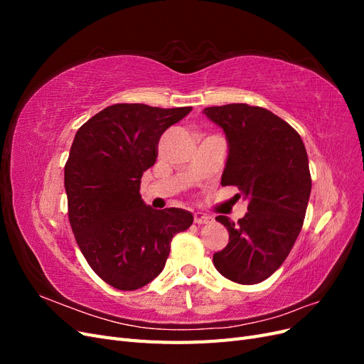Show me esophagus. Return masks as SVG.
<instances>
[{
    "label": "esophagus",
    "mask_w": 364,
    "mask_h": 364,
    "mask_svg": "<svg viewBox=\"0 0 364 364\" xmlns=\"http://www.w3.org/2000/svg\"><path fill=\"white\" fill-rule=\"evenodd\" d=\"M211 222V217L206 215V214H202V213H194V223L197 225H206Z\"/></svg>",
    "instance_id": "1"
}]
</instances>
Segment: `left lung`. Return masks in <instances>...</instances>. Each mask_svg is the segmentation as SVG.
Segmentation results:
<instances>
[{
	"label": "left lung",
	"instance_id": "left-lung-1",
	"mask_svg": "<svg viewBox=\"0 0 364 364\" xmlns=\"http://www.w3.org/2000/svg\"><path fill=\"white\" fill-rule=\"evenodd\" d=\"M225 130L229 144L222 185L249 200L237 223L215 217L229 232L213 262L225 278L258 284L277 272L299 235L311 193L308 156L299 134L259 106L232 103L203 109Z\"/></svg>",
	"mask_w": 364,
	"mask_h": 364
}]
</instances>
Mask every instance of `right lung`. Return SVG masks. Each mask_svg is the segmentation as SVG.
Listing matches in <instances>:
<instances>
[{
    "instance_id": "obj_1",
    "label": "right lung",
    "mask_w": 364,
    "mask_h": 364,
    "mask_svg": "<svg viewBox=\"0 0 364 364\" xmlns=\"http://www.w3.org/2000/svg\"><path fill=\"white\" fill-rule=\"evenodd\" d=\"M191 109L118 103L77 130L65 164L70 225L87 264L114 289L136 290L155 279L171 238L193 223L191 213L158 211L139 194L159 138Z\"/></svg>"
}]
</instances>
